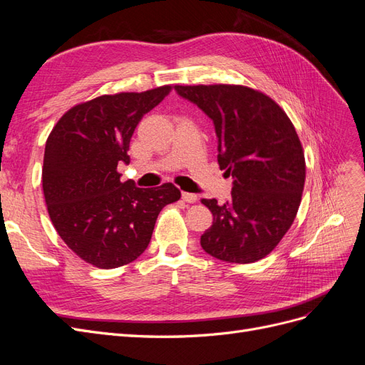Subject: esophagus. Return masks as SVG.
Returning a JSON list of instances; mask_svg holds the SVG:
<instances>
[{"mask_svg": "<svg viewBox=\"0 0 365 365\" xmlns=\"http://www.w3.org/2000/svg\"><path fill=\"white\" fill-rule=\"evenodd\" d=\"M182 200H184L185 202H190V204H193V202H196V201H197V196H196L195 193L182 192Z\"/></svg>", "mask_w": 365, "mask_h": 365, "instance_id": "1", "label": "esophagus"}]
</instances>
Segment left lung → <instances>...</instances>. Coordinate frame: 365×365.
<instances>
[{
  "instance_id": "1",
  "label": "left lung",
  "mask_w": 365,
  "mask_h": 365,
  "mask_svg": "<svg viewBox=\"0 0 365 365\" xmlns=\"http://www.w3.org/2000/svg\"><path fill=\"white\" fill-rule=\"evenodd\" d=\"M213 121L220 170L231 200H202L213 225L202 250L219 260L252 263L277 247L302 202L306 164L294 125L272 98L240 85L175 86Z\"/></svg>"
}]
</instances>
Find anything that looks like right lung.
<instances>
[{"instance_id": "1", "label": "right lung", "mask_w": 365, "mask_h": 365, "mask_svg": "<svg viewBox=\"0 0 365 365\" xmlns=\"http://www.w3.org/2000/svg\"><path fill=\"white\" fill-rule=\"evenodd\" d=\"M170 93L102 96L65 113L46 143L42 189L51 222L77 256L111 269L146 251L163 207L178 201L170 182L140 189L121 182L117 165L129 164V141L138 121Z\"/></svg>"}]
</instances>
